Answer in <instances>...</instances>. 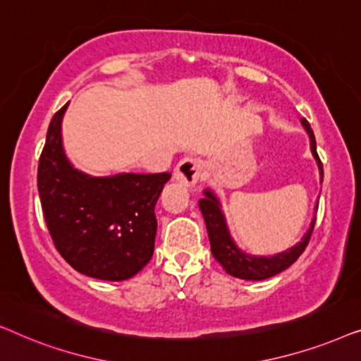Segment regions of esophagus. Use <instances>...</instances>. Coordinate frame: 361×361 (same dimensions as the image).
Here are the masks:
<instances>
[{
    "label": "esophagus",
    "mask_w": 361,
    "mask_h": 361,
    "mask_svg": "<svg viewBox=\"0 0 361 361\" xmlns=\"http://www.w3.org/2000/svg\"><path fill=\"white\" fill-rule=\"evenodd\" d=\"M202 172V162L197 159H190V157H185L182 159L179 164L176 166L174 169V180L179 182L182 185H194L199 180Z\"/></svg>",
    "instance_id": "1"
}]
</instances>
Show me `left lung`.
<instances>
[{
    "label": "left lung",
    "instance_id": "left-lung-1",
    "mask_svg": "<svg viewBox=\"0 0 361 361\" xmlns=\"http://www.w3.org/2000/svg\"><path fill=\"white\" fill-rule=\"evenodd\" d=\"M300 123H302V126L305 128V131H307V135L310 137V149H312V154L315 157V161H317L320 182H322L324 167L317 154L314 131L305 118H302ZM204 194L205 197L204 199H200L199 207L207 225V233H209L212 255H214V258L224 266L226 273L233 276V278L246 279V281L268 279L271 276H276L279 274L281 271L288 269L289 266L304 253L305 246H307L310 240V235H312L315 219L310 221L307 233L302 236V240H300L299 243H295L294 246H290V248L283 251V253H278L274 256H251V255L243 253V251L235 245L233 238L230 236L224 212L220 209V202L215 197L214 192L205 189ZM315 209H317V207H315Z\"/></svg>",
    "mask_w": 361,
    "mask_h": 361
}]
</instances>
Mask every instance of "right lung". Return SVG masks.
Here are the masks:
<instances>
[{"label": "right lung", "mask_w": 361, "mask_h": 361, "mask_svg": "<svg viewBox=\"0 0 361 361\" xmlns=\"http://www.w3.org/2000/svg\"><path fill=\"white\" fill-rule=\"evenodd\" d=\"M67 106L49 125L37 167L49 233L62 258L78 273L103 281L130 279L154 253V207L171 174L92 177L77 171L62 146Z\"/></svg>", "instance_id": "right-lung-1"}]
</instances>
